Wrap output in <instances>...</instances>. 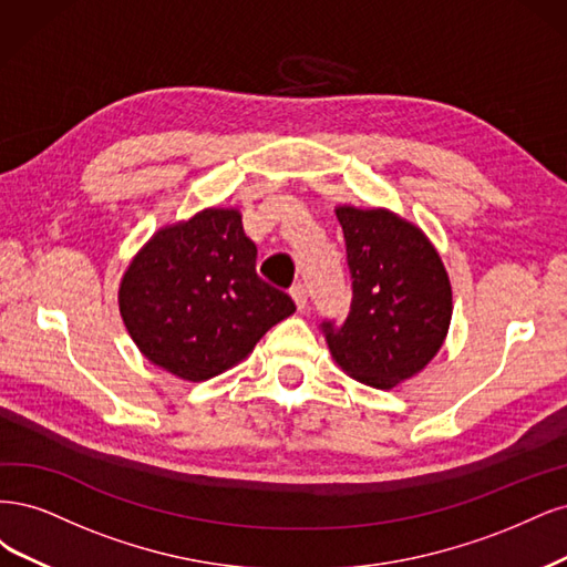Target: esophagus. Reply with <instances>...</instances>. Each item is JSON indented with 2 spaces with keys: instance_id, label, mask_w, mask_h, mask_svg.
<instances>
[{
  "instance_id": "esophagus-1",
  "label": "esophagus",
  "mask_w": 567,
  "mask_h": 567,
  "mask_svg": "<svg viewBox=\"0 0 567 567\" xmlns=\"http://www.w3.org/2000/svg\"><path fill=\"white\" fill-rule=\"evenodd\" d=\"M289 295H291V299H295L297 308H306L308 295H306V287H303L301 282H295V285H291V289H289Z\"/></svg>"
}]
</instances>
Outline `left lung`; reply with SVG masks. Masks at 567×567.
Returning <instances> with one entry per match:
<instances>
[{
	"label": "left lung",
	"instance_id": "left-lung-1",
	"mask_svg": "<svg viewBox=\"0 0 567 567\" xmlns=\"http://www.w3.org/2000/svg\"><path fill=\"white\" fill-rule=\"evenodd\" d=\"M351 310L322 320L332 358L353 379L393 389L437 353L452 318L445 266L426 235L386 209L339 207Z\"/></svg>",
	"mask_w": 567,
	"mask_h": 567
}]
</instances>
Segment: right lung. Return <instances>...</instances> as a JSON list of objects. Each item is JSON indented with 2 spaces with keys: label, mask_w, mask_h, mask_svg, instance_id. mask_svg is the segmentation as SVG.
I'll use <instances>...</instances> for the list:
<instances>
[{
  "label": "right lung",
  "mask_w": 567,
  "mask_h": 567,
  "mask_svg": "<svg viewBox=\"0 0 567 567\" xmlns=\"http://www.w3.org/2000/svg\"><path fill=\"white\" fill-rule=\"evenodd\" d=\"M295 310L257 276V245L235 209L162 228L120 285V313L141 353L188 381L233 368Z\"/></svg>",
  "instance_id": "obj_1"
}]
</instances>
